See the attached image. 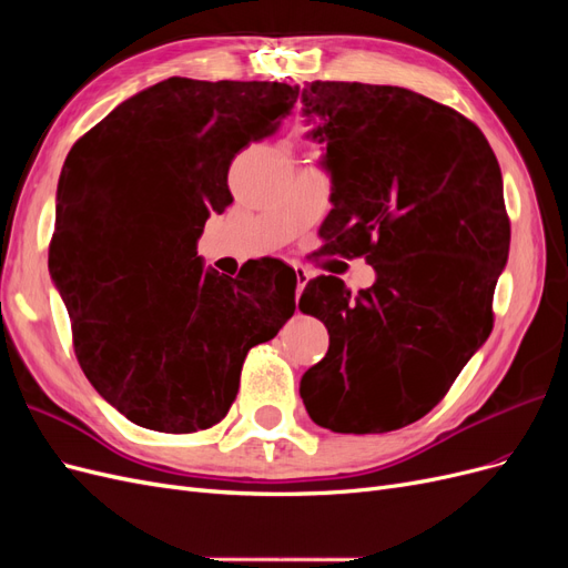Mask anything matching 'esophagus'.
I'll return each mask as SVG.
<instances>
[{"label": "esophagus", "mask_w": 568, "mask_h": 568, "mask_svg": "<svg viewBox=\"0 0 568 568\" xmlns=\"http://www.w3.org/2000/svg\"><path fill=\"white\" fill-rule=\"evenodd\" d=\"M307 280H311V274H307L303 267H296V296H301V291L305 288Z\"/></svg>", "instance_id": "obj_1"}]
</instances>
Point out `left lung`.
<instances>
[{
  "instance_id": "obj_1",
  "label": "left lung",
  "mask_w": 568,
  "mask_h": 568,
  "mask_svg": "<svg viewBox=\"0 0 568 568\" xmlns=\"http://www.w3.org/2000/svg\"><path fill=\"white\" fill-rule=\"evenodd\" d=\"M301 104L332 180L320 234L376 272L357 296L332 274L307 282L298 307L329 351L301 398L336 434L395 432L438 405L493 329L509 255L500 165L471 120L405 88L315 80Z\"/></svg>"
}]
</instances>
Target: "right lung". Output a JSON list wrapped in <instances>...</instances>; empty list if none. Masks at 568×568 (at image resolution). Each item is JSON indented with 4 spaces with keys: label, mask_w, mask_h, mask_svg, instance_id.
I'll use <instances>...</instances> for the list:
<instances>
[{
    "label": "right lung",
    "mask_w": 568,
    "mask_h": 568,
    "mask_svg": "<svg viewBox=\"0 0 568 568\" xmlns=\"http://www.w3.org/2000/svg\"><path fill=\"white\" fill-rule=\"evenodd\" d=\"M298 84L168 78L118 104L68 153L49 274L78 363L136 426L194 434L236 398L246 353L296 311L280 261L225 277L196 242L232 203L230 163L280 128Z\"/></svg>",
    "instance_id": "add662e5"
}]
</instances>
